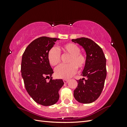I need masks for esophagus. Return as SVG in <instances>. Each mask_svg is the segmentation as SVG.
I'll use <instances>...</instances> for the list:
<instances>
[{"instance_id":"1","label":"esophagus","mask_w":127,"mask_h":127,"mask_svg":"<svg viewBox=\"0 0 127 127\" xmlns=\"http://www.w3.org/2000/svg\"><path fill=\"white\" fill-rule=\"evenodd\" d=\"M68 81H69L68 79H63V82H64V83H67L68 82Z\"/></svg>"}]
</instances>
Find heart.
<instances>
[{
    "instance_id": "b5f03b06",
    "label": "heart",
    "mask_w": 127,
    "mask_h": 127,
    "mask_svg": "<svg viewBox=\"0 0 127 127\" xmlns=\"http://www.w3.org/2000/svg\"><path fill=\"white\" fill-rule=\"evenodd\" d=\"M62 52L70 55L68 59V64H62L55 69V75L58 78L68 79L76 73L77 69H82L84 67L86 58L80 52L79 47L73 43H68L59 49ZM48 58L51 65L55 66L61 62V53L57 48H51L48 54Z\"/></svg>"
}]
</instances>
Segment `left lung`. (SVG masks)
I'll return each instance as SVG.
<instances>
[{
    "instance_id": "left-lung-1",
    "label": "left lung",
    "mask_w": 127,
    "mask_h": 127,
    "mask_svg": "<svg viewBox=\"0 0 127 127\" xmlns=\"http://www.w3.org/2000/svg\"><path fill=\"white\" fill-rule=\"evenodd\" d=\"M83 47L86 53V62L81 76L77 80L78 86L74 90L77 101L90 104L96 100L101 94L106 77V58L102 49L90 38L81 37L72 39Z\"/></svg>"
}]
</instances>
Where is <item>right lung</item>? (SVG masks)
<instances>
[{"instance_id": "right-lung-1", "label": "right lung", "mask_w": 127, "mask_h": 127, "mask_svg": "<svg viewBox=\"0 0 127 127\" xmlns=\"http://www.w3.org/2000/svg\"><path fill=\"white\" fill-rule=\"evenodd\" d=\"M57 40L45 36L36 38L28 45L22 58L21 75L26 90L36 102L43 106L53 105L58 101V92L64 85L61 79H53L54 72L48 58L49 50Z\"/></svg>"}]
</instances>
